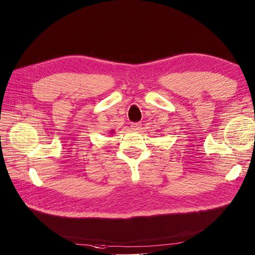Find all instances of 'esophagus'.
Here are the masks:
<instances>
[{"mask_svg":"<svg viewBox=\"0 0 255 255\" xmlns=\"http://www.w3.org/2000/svg\"><path fill=\"white\" fill-rule=\"evenodd\" d=\"M141 127H142V124L141 123H133L132 126H131V128L133 130H140Z\"/></svg>","mask_w":255,"mask_h":255,"instance_id":"obj_1","label":"esophagus"}]
</instances>
